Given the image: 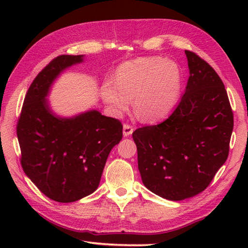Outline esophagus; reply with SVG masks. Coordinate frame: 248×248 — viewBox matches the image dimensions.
Here are the masks:
<instances>
[{
	"label": "esophagus",
	"mask_w": 248,
	"mask_h": 248,
	"mask_svg": "<svg viewBox=\"0 0 248 248\" xmlns=\"http://www.w3.org/2000/svg\"><path fill=\"white\" fill-rule=\"evenodd\" d=\"M133 131H134V129H133L132 125H130V124H124L123 133H124V138H127V136H130L131 134L133 133Z\"/></svg>",
	"instance_id": "esophagus-1"
}]
</instances>
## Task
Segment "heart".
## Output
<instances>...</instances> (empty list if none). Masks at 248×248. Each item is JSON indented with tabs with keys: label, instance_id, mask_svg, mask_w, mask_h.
<instances>
[{
	"label": "heart",
	"instance_id": "b5f03b06",
	"mask_svg": "<svg viewBox=\"0 0 248 248\" xmlns=\"http://www.w3.org/2000/svg\"><path fill=\"white\" fill-rule=\"evenodd\" d=\"M105 81L100 94L115 114L128 110L131 99L136 115L146 123L159 121L171 112L181 91V70L175 61L145 56L124 62Z\"/></svg>",
	"mask_w": 248,
	"mask_h": 248
}]
</instances>
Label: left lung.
Segmentation results:
<instances>
[{"mask_svg": "<svg viewBox=\"0 0 248 248\" xmlns=\"http://www.w3.org/2000/svg\"><path fill=\"white\" fill-rule=\"evenodd\" d=\"M189 77L183 96L163 123L135 130L139 170L144 186L168 200L204 191L226 162L233 114L213 68L186 51Z\"/></svg>", "mask_w": 248, "mask_h": 248, "instance_id": "obj_1", "label": "left lung"}]
</instances>
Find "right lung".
<instances>
[{
	"label": "right lung",
	"mask_w": 248,
	"mask_h": 248,
	"mask_svg": "<svg viewBox=\"0 0 248 248\" xmlns=\"http://www.w3.org/2000/svg\"><path fill=\"white\" fill-rule=\"evenodd\" d=\"M84 62V55H61L31 84L17 124L21 165L46 197L73 202L99 186L105 162L123 139L120 121L89 109L62 117L51 109L52 85L62 72Z\"/></svg>",
	"instance_id": "1"
}]
</instances>
